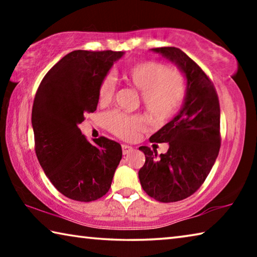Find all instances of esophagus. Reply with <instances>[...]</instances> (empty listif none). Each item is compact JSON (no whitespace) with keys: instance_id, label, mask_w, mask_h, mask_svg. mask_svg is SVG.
I'll use <instances>...</instances> for the list:
<instances>
[{"instance_id":"1","label":"esophagus","mask_w":257,"mask_h":257,"mask_svg":"<svg viewBox=\"0 0 257 257\" xmlns=\"http://www.w3.org/2000/svg\"><path fill=\"white\" fill-rule=\"evenodd\" d=\"M133 146H129V145H122V153L125 154H129L130 152H133Z\"/></svg>"}]
</instances>
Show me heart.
Segmentation results:
<instances>
[{"mask_svg": "<svg viewBox=\"0 0 257 257\" xmlns=\"http://www.w3.org/2000/svg\"><path fill=\"white\" fill-rule=\"evenodd\" d=\"M123 79L141 92L142 101L150 116L156 122L171 119L184 96V80L173 69L163 68L153 61L135 62L124 69ZM114 81L106 77L99 84L97 97L101 104L111 101ZM108 129L122 138H132L144 125L141 116H129L120 112L108 113L105 116Z\"/></svg>", "mask_w": 257, "mask_h": 257, "instance_id": "1", "label": "heart"}]
</instances>
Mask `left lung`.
I'll return each instance as SVG.
<instances>
[{
    "mask_svg": "<svg viewBox=\"0 0 257 257\" xmlns=\"http://www.w3.org/2000/svg\"><path fill=\"white\" fill-rule=\"evenodd\" d=\"M152 52L171 61L186 78L184 102L178 114L151 143H168L167 153L141 146L145 164L138 172L143 189L162 203L178 202L193 195L205 181L219 154L220 104L208 77L188 55L177 47Z\"/></svg>",
    "mask_w": 257,
    "mask_h": 257,
    "instance_id": "obj_1",
    "label": "left lung"
}]
</instances>
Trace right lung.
I'll return each instance as SVG.
<instances>
[{"instance_id":"add662e5","label":"right lung","mask_w":257,"mask_h":257,"mask_svg":"<svg viewBox=\"0 0 257 257\" xmlns=\"http://www.w3.org/2000/svg\"><path fill=\"white\" fill-rule=\"evenodd\" d=\"M124 52L77 50L43 78L34 99L32 125L41 167L64 196L78 202L101 198L110 189L122 158L119 143L88 142L78 125L97 107V90Z\"/></svg>"}]
</instances>
